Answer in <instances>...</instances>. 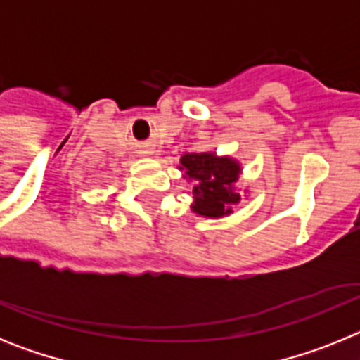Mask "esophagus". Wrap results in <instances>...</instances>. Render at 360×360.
Instances as JSON below:
<instances>
[{"label": "esophagus", "instance_id": "1", "mask_svg": "<svg viewBox=\"0 0 360 360\" xmlns=\"http://www.w3.org/2000/svg\"><path fill=\"white\" fill-rule=\"evenodd\" d=\"M142 153H144V155H153V149H144Z\"/></svg>", "mask_w": 360, "mask_h": 360}]
</instances>
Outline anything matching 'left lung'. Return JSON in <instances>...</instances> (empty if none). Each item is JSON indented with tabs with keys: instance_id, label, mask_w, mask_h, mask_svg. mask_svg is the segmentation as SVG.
Instances as JSON below:
<instances>
[{
	"instance_id": "obj_1",
	"label": "left lung",
	"mask_w": 360,
	"mask_h": 360,
	"mask_svg": "<svg viewBox=\"0 0 360 360\" xmlns=\"http://www.w3.org/2000/svg\"><path fill=\"white\" fill-rule=\"evenodd\" d=\"M178 169L184 178L195 182V202L191 211L203 218H224L241 200L234 184L240 180L241 164L236 158L218 157L216 153H186Z\"/></svg>"
}]
</instances>
